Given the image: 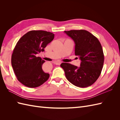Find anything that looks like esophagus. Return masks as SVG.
<instances>
[{"label":"esophagus","mask_w":120,"mask_h":120,"mask_svg":"<svg viewBox=\"0 0 120 120\" xmlns=\"http://www.w3.org/2000/svg\"><path fill=\"white\" fill-rule=\"evenodd\" d=\"M54 64H56V65H60L61 63V62H60V61H54Z\"/></svg>","instance_id":"obj_1"}]
</instances>
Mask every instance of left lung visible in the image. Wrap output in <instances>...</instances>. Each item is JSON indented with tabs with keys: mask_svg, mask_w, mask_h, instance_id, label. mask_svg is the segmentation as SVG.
I'll list each match as a JSON object with an SVG mask.
<instances>
[{
	"mask_svg": "<svg viewBox=\"0 0 120 120\" xmlns=\"http://www.w3.org/2000/svg\"><path fill=\"white\" fill-rule=\"evenodd\" d=\"M75 43V53L81 60L80 67L68 63L60 64L68 80L74 85L86 88L99 78L103 67L104 56L98 39L85 30L64 31Z\"/></svg>",
	"mask_w": 120,
	"mask_h": 120,
	"instance_id": "8db88e82",
	"label": "left lung"
}]
</instances>
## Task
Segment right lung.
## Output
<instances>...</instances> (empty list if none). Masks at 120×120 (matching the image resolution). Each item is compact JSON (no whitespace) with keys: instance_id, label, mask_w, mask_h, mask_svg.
<instances>
[{"instance_id":"1","label":"right lung","mask_w":120,"mask_h":120,"mask_svg":"<svg viewBox=\"0 0 120 120\" xmlns=\"http://www.w3.org/2000/svg\"><path fill=\"white\" fill-rule=\"evenodd\" d=\"M52 32L31 30L21 37L14 48L11 64L18 81L29 88L42 85L49 77L42 69L45 62L36 54L44 52V49L54 38Z\"/></svg>"}]
</instances>
